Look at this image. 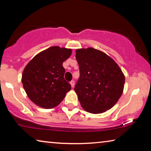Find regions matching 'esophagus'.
<instances>
[{"label": "esophagus", "instance_id": "obj_1", "mask_svg": "<svg viewBox=\"0 0 151 151\" xmlns=\"http://www.w3.org/2000/svg\"><path fill=\"white\" fill-rule=\"evenodd\" d=\"M70 85H71V87L73 88L74 86H75V81H71L70 82Z\"/></svg>", "mask_w": 151, "mask_h": 151}]
</instances>
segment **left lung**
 Returning a JSON list of instances; mask_svg holds the SVG:
<instances>
[{"label": "left lung", "mask_w": 151, "mask_h": 151, "mask_svg": "<svg viewBox=\"0 0 151 151\" xmlns=\"http://www.w3.org/2000/svg\"><path fill=\"white\" fill-rule=\"evenodd\" d=\"M80 77L74 90L83 108L99 114L115 104L123 92L124 74L114 60L93 48L76 50Z\"/></svg>", "instance_id": "obj_1"}]
</instances>
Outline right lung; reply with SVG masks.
I'll return each instance as SVG.
<instances>
[{
    "label": "right lung",
    "instance_id": "1",
    "mask_svg": "<svg viewBox=\"0 0 151 151\" xmlns=\"http://www.w3.org/2000/svg\"><path fill=\"white\" fill-rule=\"evenodd\" d=\"M72 50L57 46L37 54L25 66L22 83L27 96L44 109L58 105L71 89L64 78L63 63L70 57Z\"/></svg>",
    "mask_w": 151,
    "mask_h": 151
}]
</instances>
